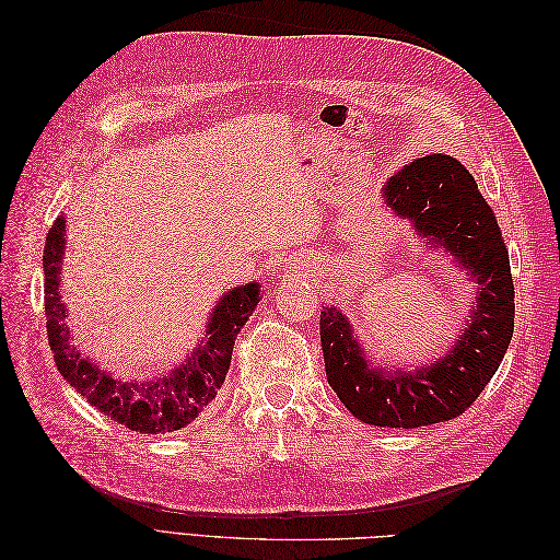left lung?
<instances>
[{
	"label": "left lung",
	"mask_w": 560,
	"mask_h": 560,
	"mask_svg": "<svg viewBox=\"0 0 560 560\" xmlns=\"http://www.w3.org/2000/svg\"><path fill=\"white\" fill-rule=\"evenodd\" d=\"M383 196L422 238L451 252L479 287L471 319L446 358L409 374L371 366L348 317L322 306V352L338 399L369 425L411 430L465 413L495 376L514 334V282L493 210L460 161L422 156L389 177Z\"/></svg>",
	"instance_id": "8db88e82"
}]
</instances>
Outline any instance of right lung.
<instances>
[{"label": "right lung", "instance_id": "add662e5", "mask_svg": "<svg viewBox=\"0 0 560 560\" xmlns=\"http://www.w3.org/2000/svg\"><path fill=\"white\" fill-rule=\"evenodd\" d=\"M65 254V217L50 226L44 247V308L48 343L62 378L91 406L121 422L132 432L161 434L175 432L217 397L224 385L235 336L259 303V284L247 282L233 287L222 296L210 315L206 341H200L189 360L173 369V374L149 383H124L100 371L89 358L70 343V327L65 322V303L60 301V264Z\"/></svg>", "mask_w": 560, "mask_h": 560}]
</instances>
